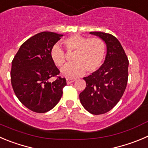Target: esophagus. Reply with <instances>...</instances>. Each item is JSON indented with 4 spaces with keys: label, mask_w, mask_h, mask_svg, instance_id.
<instances>
[{
    "label": "esophagus",
    "mask_w": 148,
    "mask_h": 148,
    "mask_svg": "<svg viewBox=\"0 0 148 148\" xmlns=\"http://www.w3.org/2000/svg\"><path fill=\"white\" fill-rule=\"evenodd\" d=\"M74 81H75V79H74L66 78V82H67V84H70V83H71V82H74Z\"/></svg>",
    "instance_id": "1"
}]
</instances>
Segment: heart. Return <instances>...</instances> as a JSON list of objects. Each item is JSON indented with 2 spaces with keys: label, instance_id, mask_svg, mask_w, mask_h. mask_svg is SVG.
<instances>
[{
  "label": "heart",
  "instance_id": "heart-1",
  "mask_svg": "<svg viewBox=\"0 0 148 148\" xmlns=\"http://www.w3.org/2000/svg\"><path fill=\"white\" fill-rule=\"evenodd\" d=\"M69 53H73L74 63L63 67L61 73L68 78H76L88 73L96 71L102 64L106 54V45L99 37L83 36L74 34L62 41ZM49 55L52 61L58 67L64 66L67 57L64 51L58 45L51 48Z\"/></svg>",
  "mask_w": 148,
  "mask_h": 148
}]
</instances>
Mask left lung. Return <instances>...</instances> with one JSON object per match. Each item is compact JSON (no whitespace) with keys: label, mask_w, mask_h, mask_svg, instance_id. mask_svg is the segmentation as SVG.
<instances>
[{"label":"left lung","mask_w":148,"mask_h":148,"mask_svg":"<svg viewBox=\"0 0 148 148\" xmlns=\"http://www.w3.org/2000/svg\"><path fill=\"white\" fill-rule=\"evenodd\" d=\"M105 41L107 55L103 65L84 77L86 87L79 94L84 108L93 114H102L118 103L126 88L128 60L120 41L112 34L90 32Z\"/></svg>","instance_id":"1"}]
</instances>
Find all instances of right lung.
<instances>
[{"label":"right lung","mask_w":148,"mask_h":148,"mask_svg":"<svg viewBox=\"0 0 148 148\" xmlns=\"http://www.w3.org/2000/svg\"><path fill=\"white\" fill-rule=\"evenodd\" d=\"M63 35L41 32L25 41L12 62L11 82L25 107L37 113L49 111L58 103L66 85L65 78L52 61L50 49ZM56 79L50 82L51 77Z\"/></svg>","instance_id":"obj_1"}]
</instances>
